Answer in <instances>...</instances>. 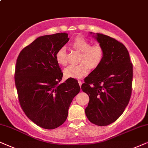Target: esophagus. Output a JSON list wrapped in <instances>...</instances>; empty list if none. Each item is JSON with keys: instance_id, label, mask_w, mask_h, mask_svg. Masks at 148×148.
I'll return each instance as SVG.
<instances>
[{"instance_id": "1", "label": "esophagus", "mask_w": 148, "mask_h": 148, "mask_svg": "<svg viewBox=\"0 0 148 148\" xmlns=\"http://www.w3.org/2000/svg\"><path fill=\"white\" fill-rule=\"evenodd\" d=\"M78 84H79V85H80V86H81V85H82V81L80 80H78Z\"/></svg>"}]
</instances>
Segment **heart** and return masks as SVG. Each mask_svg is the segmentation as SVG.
<instances>
[{
    "instance_id": "heart-1",
    "label": "heart",
    "mask_w": 148,
    "mask_h": 148,
    "mask_svg": "<svg viewBox=\"0 0 148 148\" xmlns=\"http://www.w3.org/2000/svg\"><path fill=\"white\" fill-rule=\"evenodd\" d=\"M71 46L80 51L77 65H70L64 69V74L66 78H81L88 74L89 68L95 69L101 64L104 57V51L99 45H90V42L84 37L78 36L73 39ZM57 62L62 66L67 64L66 50L64 47H60L56 53Z\"/></svg>"
}]
</instances>
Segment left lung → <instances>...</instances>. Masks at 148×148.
<instances>
[{"mask_svg": "<svg viewBox=\"0 0 148 148\" xmlns=\"http://www.w3.org/2000/svg\"><path fill=\"white\" fill-rule=\"evenodd\" d=\"M90 34L103 49L104 57L82 84V90L89 97L85 114L90 123L107 126L121 116L129 103L133 65L123 43L103 34Z\"/></svg>", "mask_w": 148, "mask_h": 148, "instance_id": "left-lung-1", "label": "left lung"}]
</instances>
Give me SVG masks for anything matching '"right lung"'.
<instances>
[{"label":"right lung","instance_id":"obj_1","mask_svg":"<svg viewBox=\"0 0 148 148\" xmlns=\"http://www.w3.org/2000/svg\"><path fill=\"white\" fill-rule=\"evenodd\" d=\"M69 40L64 32L40 36L17 58L15 82L21 107L43 129H54L64 124L72 99L80 90L74 78L60 83L63 73L56 53Z\"/></svg>","mask_w":148,"mask_h":148}]
</instances>
